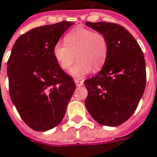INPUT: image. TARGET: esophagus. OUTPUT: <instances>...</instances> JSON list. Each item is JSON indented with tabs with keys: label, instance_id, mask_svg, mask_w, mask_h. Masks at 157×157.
Segmentation results:
<instances>
[{
	"label": "esophagus",
	"instance_id": "obj_1",
	"mask_svg": "<svg viewBox=\"0 0 157 157\" xmlns=\"http://www.w3.org/2000/svg\"><path fill=\"white\" fill-rule=\"evenodd\" d=\"M75 85L77 86V87H80V86L83 85V81H80V80L75 79Z\"/></svg>",
	"mask_w": 157,
	"mask_h": 157
}]
</instances>
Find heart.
<instances>
[{"instance_id":"1","label":"heart","mask_w":157,"mask_h":157,"mask_svg":"<svg viewBox=\"0 0 157 157\" xmlns=\"http://www.w3.org/2000/svg\"><path fill=\"white\" fill-rule=\"evenodd\" d=\"M64 43L57 42L52 53L59 67L70 71L72 76L82 78L92 70H98L105 64L108 53V44L105 36L91 29L77 26L67 33Z\"/></svg>"}]
</instances>
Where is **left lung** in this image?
Masks as SVG:
<instances>
[{"label": "left lung", "instance_id": "obj_1", "mask_svg": "<svg viewBox=\"0 0 157 157\" xmlns=\"http://www.w3.org/2000/svg\"><path fill=\"white\" fill-rule=\"evenodd\" d=\"M86 24L106 38L108 53L97 75L84 81L85 105L91 117L103 126L126 122L137 108L146 86L143 52L130 32L113 23Z\"/></svg>", "mask_w": 157, "mask_h": 157}]
</instances>
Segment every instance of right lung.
<instances>
[{
    "mask_svg": "<svg viewBox=\"0 0 157 157\" xmlns=\"http://www.w3.org/2000/svg\"><path fill=\"white\" fill-rule=\"evenodd\" d=\"M73 22L62 21L27 31L17 38L7 63L10 98L24 122L47 131L64 118L75 83L59 67L53 46Z\"/></svg>",
    "mask_w": 157,
    "mask_h": 157,
    "instance_id": "obj_1",
    "label": "right lung"
}]
</instances>
